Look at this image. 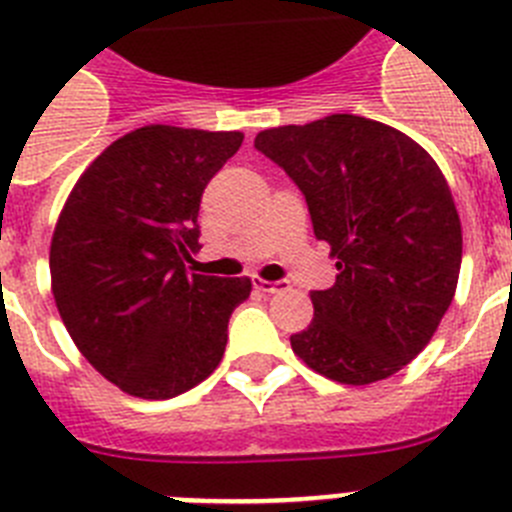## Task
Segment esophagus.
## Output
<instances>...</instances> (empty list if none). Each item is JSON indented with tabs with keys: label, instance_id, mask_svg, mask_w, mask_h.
<instances>
[{
	"label": "esophagus",
	"instance_id": "obj_1",
	"mask_svg": "<svg viewBox=\"0 0 512 512\" xmlns=\"http://www.w3.org/2000/svg\"><path fill=\"white\" fill-rule=\"evenodd\" d=\"M253 289L256 292H264V295H274V292H284V289H289L287 282H266V279H253Z\"/></svg>",
	"mask_w": 512,
	"mask_h": 512
}]
</instances>
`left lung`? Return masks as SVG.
Wrapping results in <instances>:
<instances>
[{
	"label": "left lung",
	"mask_w": 512,
	"mask_h": 512,
	"mask_svg": "<svg viewBox=\"0 0 512 512\" xmlns=\"http://www.w3.org/2000/svg\"><path fill=\"white\" fill-rule=\"evenodd\" d=\"M305 194L336 284L312 292L292 351L341 384L392 377L428 346L454 300L461 223L438 164L413 138L359 115L261 130L253 140Z\"/></svg>",
	"instance_id": "1"
}]
</instances>
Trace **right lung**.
I'll return each mask as SVG.
<instances>
[{
    "label": "right lung",
    "instance_id": "add662e5",
    "mask_svg": "<svg viewBox=\"0 0 512 512\" xmlns=\"http://www.w3.org/2000/svg\"><path fill=\"white\" fill-rule=\"evenodd\" d=\"M243 133L146 125L79 176L51 241V289L84 359L143 400L210 377L251 279L189 274L202 192Z\"/></svg>",
    "mask_w": 512,
    "mask_h": 512
}]
</instances>
